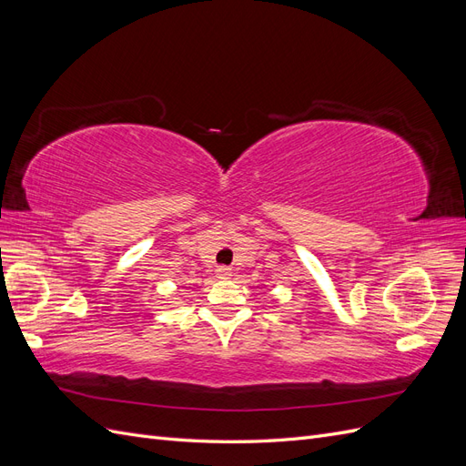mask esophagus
Here are the masks:
<instances>
[{
  "label": "esophagus",
  "mask_w": 466,
  "mask_h": 466,
  "mask_svg": "<svg viewBox=\"0 0 466 466\" xmlns=\"http://www.w3.org/2000/svg\"><path fill=\"white\" fill-rule=\"evenodd\" d=\"M216 274H218V278H229L231 276V268H228V266H218V270H216Z\"/></svg>",
  "instance_id": "34e87169"
}]
</instances>
